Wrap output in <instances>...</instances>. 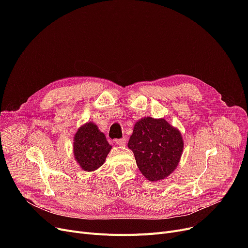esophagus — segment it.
<instances>
[{"mask_svg":"<svg viewBox=\"0 0 248 248\" xmlns=\"http://www.w3.org/2000/svg\"><path fill=\"white\" fill-rule=\"evenodd\" d=\"M115 144H116L117 146H120V147H124V146L126 145V139L124 138V139L116 140H115Z\"/></svg>","mask_w":248,"mask_h":248,"instance_id":"34e87169","label":"esophagus"}]
</instances>
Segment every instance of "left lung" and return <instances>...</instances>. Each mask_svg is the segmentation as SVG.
<instances>
[{"mask_svg": "<svg viewBox=\"0 0 248 248\" xmlns=\"http://www.w3.org/2000/svg\"><path fill=\"white\" fill-rule=\"evenodd\" d=\"M127 147L149 181L167 178L177 168L184 148L181 133L164 119L142 117L136 123Z\"/></svg>", "mask_w": 248, "mask_h": 248, "instance_id": "obj_1", "label": "left lung"}]
</instances>
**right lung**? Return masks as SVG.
I'll return each instance as SVG.
<instances>
[{"instance_id": "add662e5", "label": "right lung", "mask_w": 248, "mask_h": 248, "mask_svg": "<svg viewBox=\"0 0 248 248\" xmlns=\"http://www.w3.org/2000/svg\"><path fill=\"white\" fill-rule=\"evenodd\" d=\"M110 150L106 136L93 122L77 129L73 139V154L83 171L93 172L102 166Z\"/></svg>"}]
</instances>
